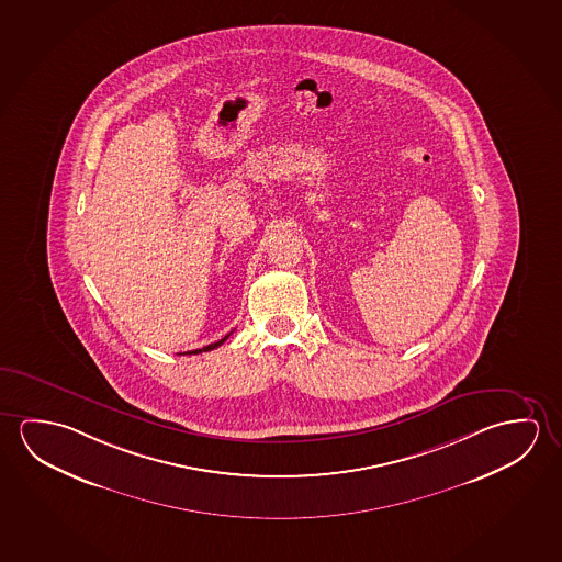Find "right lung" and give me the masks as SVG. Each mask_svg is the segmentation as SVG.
I'll return each instance as SVG.
<instances>
[{"instance_id":"1","label":"right lung","mask_w":562,"mask_h":562,"mask_svg":"<svg viewBox=\"0 0 562 562\" xmlns=\"http://www.w3.org/2000/svg\"><path fill=\"white\" fill-rule=\"evenodd\" d=\"M231 336V334H228ZM228 336H224L223 339H218V341H214L211 346H205L203 349H195V351H189V353H203V351H211V349L218 348V346H223L224 341L228 339Z\"/></svg>"}]
</instances>
